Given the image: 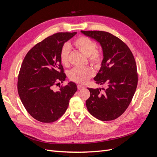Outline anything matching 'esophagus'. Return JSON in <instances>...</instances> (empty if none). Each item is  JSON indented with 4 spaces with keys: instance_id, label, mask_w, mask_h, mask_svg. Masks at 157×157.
Masks as SVG:
<instances>
[{
    "instance_id": "esophagus-1",
    "label": "esophagus",
    "mask_w": 157,
    "mask_h": 157,
    "mask_svg": "<svg viewBox=\"0 0 157 157\" xmlns=\"http://www.w3.org/2000/svg\"><path fill=\"white\" fill-rule=\"evenodd\" d=\"M77 88L78 90H82V89H84L85 88V86H83V85H81V84H78L77 86Z\"/></svg>"
}]
</instances>
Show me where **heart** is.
<instances>
[{"label":"heart","mask_w":157,"mask_h":157,"mask_svg":"<svg viewBox=\"0 0 157 157\" xmlns=\"http://www.w3.org/2000/svg\"><path fill=\"white\" fill-rule=\"evenodd\" d=\"M73 44L76 49L88 56L90 63L96 67H99L101 65L103 53L100 50H96V43L92 39L85 36H80L73 41ZM69 47L67 45H64L61 50L59 58L63 65H69ZM94 75V71L91 67H75L69 72V77L75 82L83 84L86 82Z\"/></svg>","instance_id":"b5f03b06"}]
</instances>
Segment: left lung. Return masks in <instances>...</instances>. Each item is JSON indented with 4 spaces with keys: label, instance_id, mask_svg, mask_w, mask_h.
I'll return each mask as SVG.
<instances>
[{
    "label": "left lung",
    "instance_id": "8db88e82",
    "mask_svg": "<svg viewBox=\"0 0 157 157\" xmlns=\"http://www.w3.org/2000/svg\"><path fill=\"white\" fill-rule=\"evenodd\" d=\"M100 44L103 59L101 68L94 77L101 88H88L90 96L86 107L92 116L102 121H113L122 115L133 98L137 85L134 57L128 46L118 37L101 31H81Z\"/></svg>",
    "mask_w": 157,
    "mask_h": 157
}]
</instances>
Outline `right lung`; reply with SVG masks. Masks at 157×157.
Here are the masks:
<instances>
[{
  "label": "right lung",
  "instance_id": "right-lung-1",
  "mask_svg": "<svg viewBox=\"0 0 157 157\" xmlns=\"http://www.w3.org/2000/svg\"><path fill=\"white\" fill-rule=\"evenodd\" d=\"M76 34L58 33L46 38L33 47L23 61L17 91L27 111L38 121L49 123L58 120L77 92V84L73 82L61 86L58 91L53 89L66 78L59 54L65 42Z\"/></svg>",
  "mask_w": 157,
  "mask_h": 157
}]
</instances>
